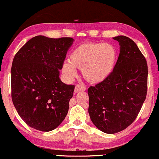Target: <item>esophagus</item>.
I'll return each instance as SVG.
<instances>
[{"label": "esophagus", "mask_w": 159, "mask_h": 159, "mask_svg": "<svg viewBox=\"0 0 159 159\" xmlns=\"http://www.w3.org/2000/svg\"><path fill=\"white\" fill-rule=\"evenodd\" d=\"M85 90V86L82 85H76L75 86V89H74V93H78L80 91H84Z\"/></svg>", "instance_id": "1"}]
</instances>
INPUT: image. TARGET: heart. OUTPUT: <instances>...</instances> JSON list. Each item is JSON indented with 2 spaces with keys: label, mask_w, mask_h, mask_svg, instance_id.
Returning a JSON list of instances; mask_svg holds the SVG:
<instances>
[{
  "label": "heart",
  "mask_w": 159,
  "mask_h": 159,
  "mask_svg": "<svg viewBox=\"0 0 159 159\" xmlns=\"http://www.w3.org/2000/svg\"><path fill=\"white\" fill-rule=\"evenodd\" d=\"M116 60L117 51L112 44L85 43L70 53L68 62L62 65V72L72 78L76 74V68H79L89 83H100L113 73Z\"/></svg>",
  "instance_id": "1"
}]
</instances>
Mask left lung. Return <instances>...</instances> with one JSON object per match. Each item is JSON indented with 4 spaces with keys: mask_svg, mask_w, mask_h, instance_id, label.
Masks as SVG:
<instances>
[{
    "mask_svg": "<svg viewBox=\"0 0 159 159\" xmlns=\"http://www.w3.org/2000/svg\"><path fill=\"white\" fill-rule=\"evenodd\" d=\"M119 55L111 76L88 89L89 113L93 124L113 134L133 123L146 99L148 64L137 45L126 36L113 38Z\"/></svg>",
    "mask_w": 159,
    "mask_h": 159,
    "instance_id": "obj_1",
    "label": "left lung"
}]
</instances>
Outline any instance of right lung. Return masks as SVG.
<instances>
[{
  "label": "right lung",
  "instance_id": "right-lung-1",
  "mask_svg": "<svg viewBox=\"0 0 159 159\" xmlns=\"http://www.w3.org/2000/svg\"><path fill=\"white\" fill-rule=\"evenodd\" d=\"M74 40L39 35L25 43L13 59L11 99L20 116L32 128L53 130L67 115L74 85L62 83L60 70Z\"/></svg>",
  "mask_w": 159,
  "mask_h": 159
}]
</instances>
